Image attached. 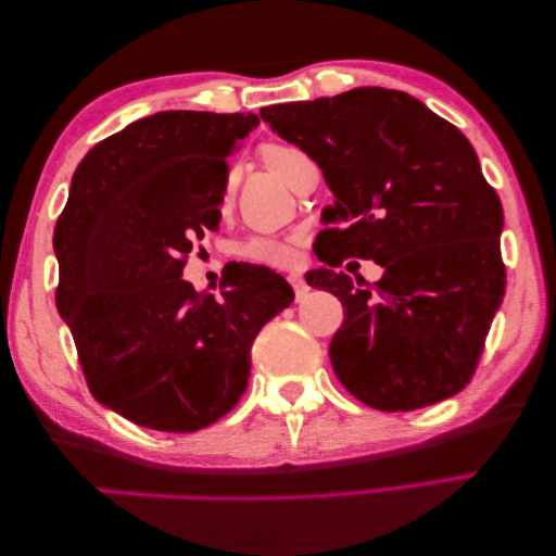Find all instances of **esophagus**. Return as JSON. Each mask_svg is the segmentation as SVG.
<instances>
[{
    "label": "esophagus",
    "instance_id": "1",
    "mask_svg": "<svg viewBox=\"0 0 556 556\" xmlns=\"http://www.w3.org/2000/svg\"><path fill=\"white\" fill-rule=\"evenodd\" d=\"M288 283L293 286V290H295V300H303L307 295V290H311V288H307L305 280H303V276H298V273H290Z\"/></svg>",
    "mask_w": 556,
    "mask_h": 556
}]
</instances>
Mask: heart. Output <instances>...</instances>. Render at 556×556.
<instances>
[{
  "label": "heart",
  "instance_id": "obj_1",
  "mask_svg": "<svg viewBox=\"0 0 556 556\" xmlns=\"http://www.w3.org/2000/svg\"><path fill=\"white\" fill-rule=\"evenodd\" d=\"M261 160L273 175L283 181H290L295 167L303 160H307V154L300 148H293V144L270 142L261 148ZM236 253H239V258L243 261L270 268H283L293 261V245L286 239H276V236H249V239L239 243Z\"/></svg>",
  "mask_w": 556,
  "mask_h": 556
}]
</instances>
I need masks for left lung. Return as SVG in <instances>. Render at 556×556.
<instances>
[{"label": "left lung", "mask_w": 556, "mask_h": 556, "mask_svg": "<svg viewBox=\"0 0 556 556\" xmlns=\"http://www.w3.org/2000/svg\"><path fill=\"white\" fill-rule=\"evenodd\" d=\"M280 138L323 169L334 204L323 212L313 288L342 300L330 344L342 387L379 412L439 404L476 375L505 295L503 204L456 125L389 88L261 111ZM344 257L386 268L364 289Z\"/></svg>", "instance_id": "1"}]
</instances>
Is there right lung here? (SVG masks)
Returning a JSON list of instances; mask_svg holds the SVG:
<instances>
[{
    "instance_id": "1",
    "label": "right lung",
    "mask_w": 556,
    "mask_h": 556,
    "mask_svg": "<svg viewBox=\"0 0 556 556\" xmlns=\"http://www.w3.org/2000/svg\"><path fill=\"white\" fill-rule=\"evenodd\" d=\"M253 113H154L98 142L71 179L53 229L56 307L86 384L127 421L194 433L249 387L251 344L293 303L266 266L233 263L218 295L181 278L218 226L229 157Z\"/></svg>"
}]
</instances>
